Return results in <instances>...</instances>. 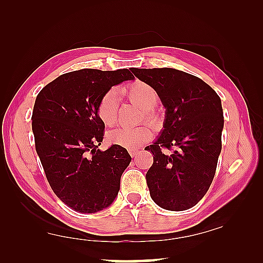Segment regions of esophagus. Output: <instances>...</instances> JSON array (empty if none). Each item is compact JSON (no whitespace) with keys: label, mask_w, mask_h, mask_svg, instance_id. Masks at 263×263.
Returning a JSON list of instances; mask_svg holds the SVG:
<instances>
[{"label":"esophagus","mask_w":263,"mask_h":263,"mask_svg":"<svg viewBox=\"0 0 263 263\" xmlns=\"http://www.w3.org/2000/svg\"><path fill=\"white\" fill-rule=\"evenodd\" d=\"M128 153H130V155L132 156V157H136V156L139 154V150L138 149H133V150H130V152H128Z\"/></svg>","instance_id":"1"}]
</instances>
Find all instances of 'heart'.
<instances>
[{
    "label": "heart",
    "mask_w": 263,
    "mask_h": 263,
    "mask_svg": "<svg viewBox=\"0 0 263 263\" xmlns=\"http://www.w3.org/2000/svg\"><path fill=\"white\" fill-rule=\"evenodd\" d=\"M124 93L132 103L144 109V117L150 122H155L157 116L153 108L158 103V93L148 83L135 81L124 89ZM117 108L119 98L114 89L106 91L99 99L97 105V115L106 126H113L117 122ZM153 130L150 126L142 125L138 127H120L108 133V140L126 149H136L150 140Z\"/></svg>",
    "instance_id": "b5f03b06"
}]
</instances>
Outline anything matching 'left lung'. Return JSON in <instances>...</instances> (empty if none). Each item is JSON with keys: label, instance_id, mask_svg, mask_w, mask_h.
<instances>
[{"label": "left lung", "instance_id": "left-lung-1", "mask_svg": "<svg viewBox=\"0 0 263 263\" xmlns=\"http://www.w3.org/2000/svg\"><path fill=\"white\" fill-rule=\"evenodd\" d=\"M155 88L166 108L164 128L147 150L154 163L146 174L150 197L166 210L192 208L214 180L224 127L221 100L200 78L176 69H131ZM176 150L171 155L163 149Z\"/></svg>", "mask_w": 263, "mask_h": 263}]
</instances>
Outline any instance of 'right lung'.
Returning <instances> with one entry per match:
<instances>
[{
    "label": "right lung",
    "instance_id": "obj_1",
    "mask_svg": "<svg viewBox=\"0 0 263 263\" xmlns=\"http://www.w3.org/2000/svg\"><path fill=\"white\" fill-rule=\"evenodd\" d=\"M133 79L127 69H83L60 76L37 95L31 116L36 152L54 193L71 209L93 214L120 191L131 156L117 144L98 148L105 124L97 105L111 87Z\"/></svg>",
    "mask_w": 263,
    "mask_h": 263
}]
</instances>
